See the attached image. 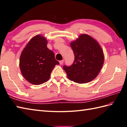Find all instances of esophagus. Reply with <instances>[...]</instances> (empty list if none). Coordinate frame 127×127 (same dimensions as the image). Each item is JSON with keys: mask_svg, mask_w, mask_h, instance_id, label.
Listing matches in <instances>:
<instances>
[{"mask_svg": "<svg viewBox=\"0 0 127 127\" xmlns=\"http://www.w3.org/2000/svg\"><path fill=\"white\" fill-rule=\"evenodd\" d=\"M63 62H64V60L60 61H59V64H60L61 65H62V64H63Z\"/></svg>", "mask_w": 127, "mask_h": 127, "instance_id": "esophagus-1", "label": "esophagus"}]
</instances>
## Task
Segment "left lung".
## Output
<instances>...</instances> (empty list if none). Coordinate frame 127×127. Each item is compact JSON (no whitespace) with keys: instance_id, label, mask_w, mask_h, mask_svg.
I'll return each instance as SVG.
<instances>
[{"instance_id":"8db88e82","label":"left lung","mask_w":127,"mask_h":127,"mask_svg":"<svg viewBox=\"0 0 127 127\" xmlns=\"http://www.w3.org/2000/svg\"><path fill=\"white\" fill-rule=\"evenodd\" d=\"M75 60L71 66H63L68 79L78 83H86L95 79L103 65L104 55L96 40L88 34H81L71 42Z\"/></svg>"}]
</instances>
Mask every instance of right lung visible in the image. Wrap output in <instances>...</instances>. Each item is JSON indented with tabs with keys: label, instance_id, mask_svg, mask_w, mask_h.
Returning a JSON list of instances; mask_svg holds the SVG:
<instances>
[{
	"label": "right lung",
	"instance_id": "1",
	"mask_svg": "<svg viewBox=\"0 0 127 127\" xmlns=\"http://www.w3.org/2000/svg\"><path fill=\"white\" fill-rule=\"evenodd\" d=\"M47 44V40L45 37L37 35L30 40L20 56L21 73L33 85H39L47 82L55 65L59 64Z\"/></svg>",
	"mask_w": 127,
	"mask_h": 127
}]
</instances>
